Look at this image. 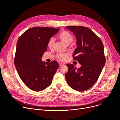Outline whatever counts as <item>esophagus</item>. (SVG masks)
<instances>
[{"mask_svg":"<svg viewBox=\"0 0 120 120\" xmlns=\"http://www.w3.org/2000/svg\"><path fill=\"white\" fill-rule=\"evenodd\" d=\"M63 65H64V64H63V63H60L59 64V65L60 67H61V66H62Z\"/></svg>","mask_w":120,"mask_h":120,"instance_id":"obj_1","label":"esophagus"}]
</instances>
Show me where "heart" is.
<instances>
[{
  "mask_svg": "<svg viewBox=\"0 0 120 120\" xmlns=\"http://www.w3.org/2000/svg\"><path fill=\"white\" fill-rule=\"evenodd\" d=\"M59 39L63 42L65 44L68 45L71 43L73 40V37L71 34L67 31H63L60 33L58 35ZM54 43V39L51 38L49 40L47 43V46L50 49L52 48ZM68 56V54L66 53H59L57 55V58L61 61H64Z\"/></svg>",
  "mask_w": 120,
  "mask_h": 120,
  "instance_id": "1",
  "label": "heart"
}]
</instances>
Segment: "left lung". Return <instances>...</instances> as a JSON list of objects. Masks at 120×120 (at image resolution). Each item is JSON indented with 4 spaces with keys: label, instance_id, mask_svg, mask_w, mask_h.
<instances>
[{
    "label": "left lung",
    "instance_id": "left-lung-1",
    "mask_svg": "<svg viewBox=\"0 0 120 120\" xmlns=\"http://www.w3.org/2000/svg\"><path fill=\"white\" fill-rule=\"evenodd\" d=\"M66 28L76 37L77 47L73 57L81 65L76 69L73 64H67L68 71L65 74L66 82L73 90L85 91L94 85L105 65L103 44L89 28L83 26H68Z\"/></svg>",
    "mask_w": 120,
    "mask_h": 120
}]
</instances>
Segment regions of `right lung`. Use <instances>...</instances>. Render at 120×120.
<instances>
[{"instance_id": "obj_1", "label": "right lung", "mask_w": 120, "mask_h": 120, "mask_svg": "<svg viewBox=\"0 0 120 120\" xmlns=\"http://www.w3.org/2000/svg\"><path fill=\"white\" fill-rule=\"evenodd\" d=\"M59 30L44 26L34 27L26 30L18 40L15 67L22 81L33 90L42 91L49 86L59 67L56 61L47 63L41 60L48 41Z\"/></svg>"}]
</instances>
